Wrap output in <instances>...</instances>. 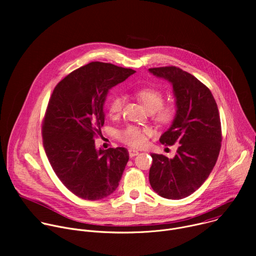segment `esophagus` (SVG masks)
<instances>
[{"label": "esophagus", "mask_w": 256, "mask_h": 256, "mask_svg": "<svg viewBox=\"0 0 256 256\" xmlns=\"http://www.w3.org/2000/svg\"><path fill=\"white\" fill-rule=\"evenodd\" d=\"M128 154H130V157L132 158V157L138 155V151L134 150V149H128Z\"/></svg>", "instance_id": "34e87169"}]
</instances>
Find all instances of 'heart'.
<instances>
[{
	"mask_svg": "<svg viewBox=\"0 0 256 256\" xmlns=\"http://www.w3.org/2000/svg\"><path fill=\"white\" fill-rule=\"evenodd\" d=\"M136 96L144 107L147 109V112L150 114L154 112V118L158 122L165 124L173 120L175 114L174 108L170 105L162 106L164 98L159 91L151 88H144L136 91ZM122 102L124 100L122 96L114 97L108 105L109 114L116 116L120 114L122 107ZM148 132H149L147 130H142L136 126H128L120 134V138L124 142L132 146V147H140L146 142Z\"/></svg>",
	"mask_w": 256,
	"mask_h": 256,
	"instance_id": "obj_1",
	"label": "heart"
}]
</instances>
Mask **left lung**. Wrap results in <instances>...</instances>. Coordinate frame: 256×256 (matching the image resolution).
Returning a JSON list of instances; mask_svg holds the SVG:
<instances>
[{"label": "left lung", "mask_w": 256, "mask_h": 256, "mask_svg": "<svg viewBox=\"0 0 256 256\" xmlns=\"http://www.w3.org/2000/svg\"><path fill=\"white\" fill-rule=\"evenodd\" d=\"M149 72L168 81L175 97L174 120L160 142L179 144L171 159L151 154L150 184L162 198L181 200L202 186L216 162L222 142L220 116L210 89L190 72L176 66Z\"/></svg>", "instance_id": "left-lung-1"}]
</instances>
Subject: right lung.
Segmentation results:
<instances>
[{
	"label": "right lung",
	"mask_w": 256,
	"mask_h": 256,
	"mask_svg": "<svg viewBox=\"0 0 256 256\" xmlns=\"http://www.w3.org/2000/svg\"><path fill=\"white\" fill-rule=\"evenodd\" d=\"M136 70L92 62L72 72L54 88L42 126L48 161L62 184L77 196L97 200L118 188L128 152L95 148L101 134L105 97Z\"/></svg>",
	"instance_id": "right-lung-1"
}]
</instances>
